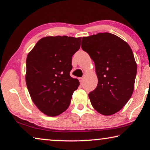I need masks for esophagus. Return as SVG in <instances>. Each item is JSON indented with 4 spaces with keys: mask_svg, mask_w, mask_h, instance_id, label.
<instances>
[{
    "mask_svg": "<svg viewBox=\"0 0 150 150\" xmlns=\"http://www.w3.org/2000/svg\"><path fill=\"white\" fill-rule=\"evenodd\" d=\"M85 75H83V77H80V78H79V81H80V83H82L84 82V80H85Z\"/></svg>",
    "mask_w": 150,
    "mask_h": 150,
    "instance_id": "esophagus-1",
    "label": "esophagus"
}]
</instances>
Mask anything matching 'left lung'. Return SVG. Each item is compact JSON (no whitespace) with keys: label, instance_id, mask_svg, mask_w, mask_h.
Here are the masks:
<instances>
[{"label":"left lung","instance_id":"1","mask_svg":"<svg viewBox=\"0 0 150 150\" xmlns=\"http://www.w3.org/2000/svg\"><path fill=\"white\" fill-rule=\"evenodd\" d=\"M82 50L95 63L97 87L88 94L91 105L101 115L117 112L132 95L137 65L127 43L110 33L83 37Z\"/></svg>","mask_w":150,"mask_h":150}]
</instances>
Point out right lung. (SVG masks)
Segmentation results:
<instances>
[{
	"label": "right lung",
	"instance_id": "right-lung-1",
	"mask_svg": "<svg viewBox=\"0 0 150 150\" xmlns=\"http://www.w3.org/2000/svg\"><path fill=\"white\" fill-rule=\"evenodd\" d=\"M81 38L49 36L40 39L26 59V82L32 100L45 115L55 116L67 110L79 85L71 77L73 55Z\"/></svg>",
	"mask_w": 150,
	"mask_h": 150
}]
</instances>
